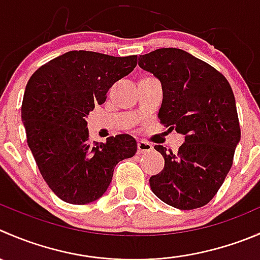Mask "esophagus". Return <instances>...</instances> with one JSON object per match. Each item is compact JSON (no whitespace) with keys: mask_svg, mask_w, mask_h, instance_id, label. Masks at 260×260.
Returning a JSON list of instances; mask_svg holds the SVG:
<instances>
[{"mask_svg":"<svg viewBox=\"0 0 260 260\" xmlns=\"http://www.w3.org/2000/svg\"><path fill=\"white\" fill-rule=\"evenodd\" d=\"M152 145L148 142H146V141H138L137 142V151L138 153H145V152H150L151 150H152Z\"/></svg>","mask_w":260,"mask_h":260,"instance_id":"esophagus-1","label":"esophagus"}]
</instances>
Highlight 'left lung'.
Instances as JSON below:
<instances>
[{
	"label": "left lung",
	"mask_w": 260,
	"mask_h": 260,
	"mask_svg": "<svg viewBox=\"0 0 260 260\" xmlns=\"http://www.w3.org/2000/svg\"><path fill=\"white\" fill-rule=\"evenodd\" d=\"M138 66L161 82L160 122L184 136L175 153L155 146L165 166L150 178L151 189L171 207H203L222 185L240 141L233 89L217 70L178 48L140 55Z\"/></svg>",
	"instance_id": "left-lung-1"
}]
</instances>
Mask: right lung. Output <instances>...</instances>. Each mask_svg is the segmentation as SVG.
Returning a JSON list of instances; mask_svg holds the SVG:
<instances>
[{"label":"right lung","instance_id":"add662e5","mask_svg":"<svg viewBox=\"0 0 260 260\" xmlns=\"http://www.w3.org/2000/svg\"><path fill=\"white\" fill-rule=\"evenodd\" d=\"M137 55L113 57L71 50L30 77L21 118L38 169L53 193L71 205H86L107 191L115 165L137 152L129 135L91 142L86 118L107 100L118 80L129 75Z\"/></svg>","mask_w":260,"mask_h":260}]
</instances>
